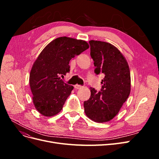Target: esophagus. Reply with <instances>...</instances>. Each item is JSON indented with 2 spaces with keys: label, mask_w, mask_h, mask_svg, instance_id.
Segmentation results:
<instances>
[{
  "label": "esophagus",
  "mask_w": 159,
  "mask_h": 159,
  "mask_svg": "<svg viewBox=\"0 0 159 159\" xmlns=\"http://www.w3.org/2000/svg\"><path fill=\"white\" fill-rule=\"evenodd\" d=\"M74 88H75V89H79L82 88H83V86H81V85H80L76 84V85H74Z\"/></svg>",
  "instance_id": "34e87169"
}]
</instances>
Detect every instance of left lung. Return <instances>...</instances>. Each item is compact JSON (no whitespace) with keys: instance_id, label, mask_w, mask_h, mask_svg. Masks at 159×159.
<instances>
[{"instance_id":"1","label":"left lung","mask_w":159,"mask_h":159,"mask_svg":"<svg viewBox=\"0 0 159 159\" xmlns=\"http://www.w3.org/2000/svg\"><path fill=\"white\" fill-rule=\"evenodd\" d=\"M90 55L96 74H103L102 89L90 88L91 96L84 103L86 115L92 121H111L119 113L131 92V74L126 59L109 43L90 40Z\"/></svg>"}]
</instances>
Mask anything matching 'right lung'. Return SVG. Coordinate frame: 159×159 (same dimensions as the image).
I'll return each instance as SVG.
<instances>
[{"mask_svg":"<svg viewBox=\"0 0 159 159\" xmlns=\"http://www.w3.org/2000/svg\"><path fill=\"white\" fill-rule=\"evenodd\" d=\"M87 42L69 37H60L50 42L34 63L29 83L33 103L46 117L60 113L74 87L60 77L70 72V61L89 48Z\"/></svg>","mask_w":159,"mask_h":159,"instance_id":"right-lung-1","label":"right lung"}]
</instances>
